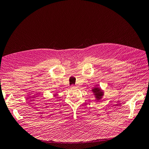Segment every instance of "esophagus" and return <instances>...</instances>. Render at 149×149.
<instances>
[{
	"mask_svg": "<svg viewBox=\"0 0 149 149\" xmlns=\"http://www.w3.org/2000/svg\"><path fill=\"white\" fill-rule=\"evenodd\" d=\"M71 87H74V86H72Z\"/></svg>",
	"mask_w": 149,
	"mask_h": 149,
	"instance_id": "34e87169",
	"label": "esophagus"
}]
</instances>
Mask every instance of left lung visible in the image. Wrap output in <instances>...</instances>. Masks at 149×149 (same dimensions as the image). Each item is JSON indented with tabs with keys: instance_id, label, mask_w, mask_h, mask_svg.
<instances>
[{
	"instance_id": "8db88e82",
	"label": "left lung",
	"mask_w": 149,
	"mask_h": 149,
	"mask_svg": "<svg viewBox=\"0 0 149 149\" xmlns=\"http://www.w3.org/2000/svg\"><path fill=\"white\" fill-rule=\"evenodd\" d=\"M93 92L95 93V95L97 96V100H100V99H101V96H102V93L101 91V89H97V88H96V89H93Z\"/></svg>"
}]
</instances>
